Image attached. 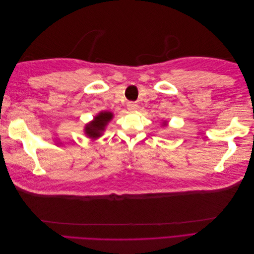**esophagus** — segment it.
Instances as JSON below:
<instances>
[{
    "label": "esophagus",
    "instance_id": "34e87169",
    "mask_svg": "<svg viewBox=\"0 0 254 254\" xmlns=\"http://www.w3.org/2000/svg\"><path fill=\"white\" fill-rule=\"evenodd\" d=\"M127 108L130 111H133V110L137 109V105L134 102H129V103H127Z\"/></svg>",
    "mask_w": 254,
    "mask_h": 254
}]
</instances>
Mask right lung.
Segmentation results:
<instances>
[{
    "label": "right lung",
    "mask_w": 254,
    "mask_h": 254,
    "mask_svg": "<svg viewBox=\"0 0 254 254\" xmlns=\"http://www.w3.org/2000/svg\"><path fill=\"white\" fill-rule=\"evenodd\" d=\"M112 119L111 112H102L99 113L97 117H95L94 122H92L91 124L87 125L86 127V133L90 137H98L102 134V131H104L105 126Z\"/></svg>",
    "instance_id": "obj_1"
}]
</instances>
